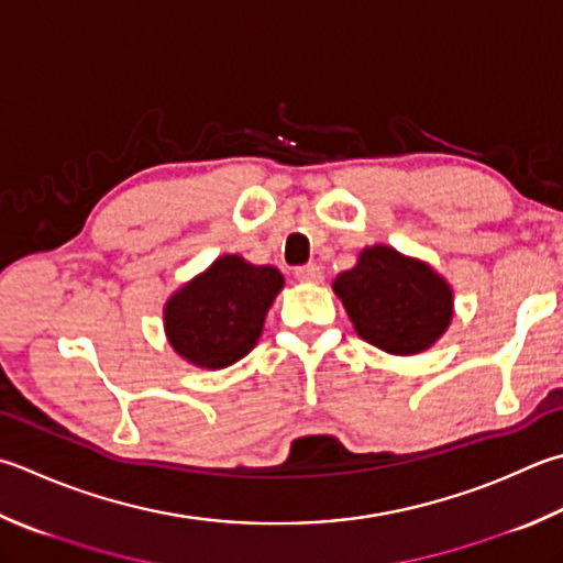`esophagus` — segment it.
<instances>
[{"instance_id": "obj_1", "label": "esophagus", "mask_w": 563, "mask_h": 563, "mask_svg": "<svg viewBox=\"0 0 563 563\" xmlns=\"http://www.w3.org/2000/svg\"><path fill=\"white\" fill-rule=\"evenodd\" d=\"M296 279L303 284H321L323 282V269L318 264H306V267H296Z\"/></svg>"}]
</instances>
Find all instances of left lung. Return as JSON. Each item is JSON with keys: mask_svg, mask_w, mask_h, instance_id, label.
<instances>
[{"mask_svg": "<svg viewBox=\"0 0 563 563\" xmlns=\"http://www.w3.org/2000/svg\"><path fill=\"white\" fill-rule=\"evenodd\" d=\"M333 291L357 335L389 355H417L431 347L453 318L449 282L427 262L387 245L360 252L355 267L338 274Z\"/></svg>", "mask_w": 563, "mask_h": 563, "instance_id": "obj_1", "label": "left lung"}]
</instances>
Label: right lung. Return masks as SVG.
<instances>
[{
    "label": "right lung",
    "mask_w": 563,
    "mask_h": 563,
    "mask_svg": "<svg viewBox=\"0 0 563 563\" xmlns=\"http://www.w3.org/2000/svg\"><path fill=\"white\" fill-rule=\"evenodd\" d=\"M282 286L277 267H257L240 254H222L166 301L168 343L196 367L222 369L238 363L257 345Z\"/></svg>",
    "instance_id": "right-lung-1"
}]
</instances>
